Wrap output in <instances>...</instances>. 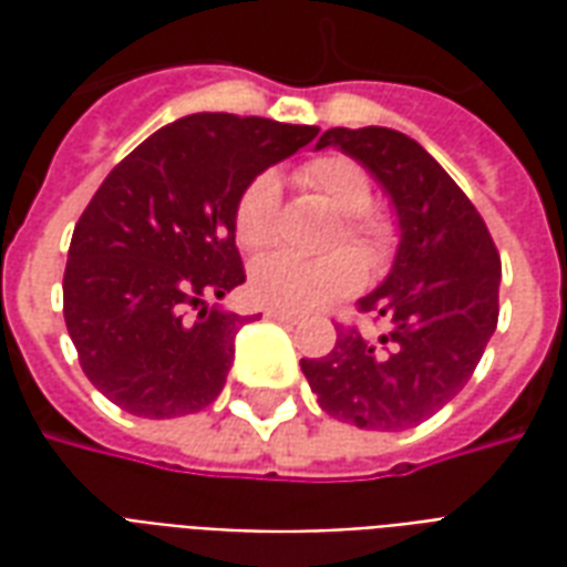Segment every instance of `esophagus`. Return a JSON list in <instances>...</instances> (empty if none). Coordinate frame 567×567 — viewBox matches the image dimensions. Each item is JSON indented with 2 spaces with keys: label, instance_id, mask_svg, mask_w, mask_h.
<instances>
[{
  "label": "esophagus",
  "instance_id": "34e87169",
  "mask_svg": "<svg viewBox=\"0 0 567 567\" xmlns=\"http://www.w3.org/2000/svg\"><path fill=\"white\" fill-rule=\"evenodd\" d=\"M267 319L282 321V324H297V321H300V316H295V312H288V309L270 307V309H267Z\"/></svg>",
  "mask_w": 567,
  "mask_h": 567
}]
</instances>
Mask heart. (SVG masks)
<instances>
[{
  "mask_svg": "<svg viewBox=\"0 0 567 567\" xmlns=\"http://www.w3.org/2000/svg\"><path fill=\"white\" fill-rule=\"evenodd\" d=\"M300 182L319 197L343 212V224H337L331 243H343L346 236L355 243L370 264H382L394 248V227L385 215L368 209L373 199L364 166L343 154H324L300 166ZM234 234L239 248L264 251L279 236V182L272 173L255 175L239 194L234 209ZM364 279V260L352 248H333L319 258L300 255H270L251 267V291L267 307L307 312L324 307L337 297L355 291Z\"/></svg>",
  "mask_w": 567,
  "mask_h": 567,
  "instance_id": "heart-1",
  "label": "heart"
}]
</instances>
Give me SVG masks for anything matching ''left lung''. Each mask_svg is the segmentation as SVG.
I'll use <instances>...</instances> for the list:
<instances>
[{
  "instance_id": "8db88e82",
  "label": "left lung",
  "mask_w": 567,
  "mask_h": 567,
  "mask_svg": "<svg viewBox=\"0 0 567 567\" xmlns=\"http://www.w3.org/2000/svg\"><path fill=\"white\" fill-rule=\"evenodd\" d=\"M392 197L401 243L392 272L358 300L385 331L337 328L324 358H300L328 416L368 427H416L462 392L498 324L501 258L486 221L416 140L389 127L321 133Z\"/></svg>"
}]
</instances>
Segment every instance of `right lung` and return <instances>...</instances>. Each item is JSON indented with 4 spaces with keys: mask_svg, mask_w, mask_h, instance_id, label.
I'll return each mask as SVG.
<instances>
[{
    "mask_svg": "<svg viewBox=\"0 0 567 567\" xmlns=\"http://www.w3.org/2000/svg\"><path fill=\"white\" fill-rule=\"evenodd\" d=\"M316 136L307 124L203 112L151 133L105 175L72 234L63 316L84 377L112 404L175 419L221 394L248 319L206 300L246 282L236 199Z\"/></svg>",
    "mask_w": 567,
    "mask_h": 567,
    "instance_id": "1",
    "label": "right lung"
}]
</instances>
